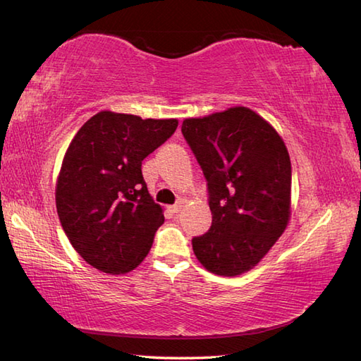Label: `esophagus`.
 <instances>
[{
	"label": "esophagus",
	"instance_id": "obj_1",
	"mask_svg": "<svg viewBox=\"0 0 361 361\" xmlns=\"http://www.w3.org/2000/svg\"><path fill=\"white\" fill-rule=\"evenodd\" d=\"M181 206H183V203L178 202V203H175V204H172V206H169V211H171L172 214H176V212H180Z\"/></svg>",
	"mask_w": 361,
	"mask_h": 361
}]
</instances>
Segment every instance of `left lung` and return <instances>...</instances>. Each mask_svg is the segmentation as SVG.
I'll use <instances>...</instances> for the list:
<instances>
[{"mask_svg": "<svg viewBox=\"0 0 361 361\" xmlns=\"http://www.w3.org/2000/svg\"><path fill=\"white\" fill-rule=\"evenodd\" d=\"M200 164L212 225L192 239L197 259L219 276L256 267L290 220L291 164L279 133L247 106L183 121Z\"/></svg>", "mask_w": 361, "mask_h": 361, "instance_id": "left-lung-1", "label": "left lung"}]
</instances>
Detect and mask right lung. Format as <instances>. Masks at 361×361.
<instances>
[{"label":"right lung","mask_w":361,"mask_h":361,"mask_svg":"<svg viewBox=\"0 0 361 361\" xmlns=\"http://www.w3.org/2000/svg\"><path fill=\"white\" fill-rule=\"evenodd\" d=\"M176 127V119L99 111L73 137L56 185L57 214L73 248L99 271L128 273L149 255L164 214L141 164Z\"/></svg>","instance_id":"right-lung-1"}]
</instances>
